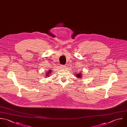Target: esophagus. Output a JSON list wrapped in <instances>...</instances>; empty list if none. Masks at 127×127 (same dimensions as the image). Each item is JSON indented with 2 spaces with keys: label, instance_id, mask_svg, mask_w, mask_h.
Here are the masks:
<instances>
[{
  "label": "esophagus",
  "instance_id": "34e87169",
  "mask_svg": "<svg viewBox=\"0 0 127 127\" xmlns=\"http://www.w3.org/2000/svg\"><path fill=\"white\" fill-rule=\"evenodd\" d=\"M60 67H61V68H65L66 67V65H61Z\"/></svg>",
  "mask_w": 127,
  "mask_h": 127
}]
</instances>
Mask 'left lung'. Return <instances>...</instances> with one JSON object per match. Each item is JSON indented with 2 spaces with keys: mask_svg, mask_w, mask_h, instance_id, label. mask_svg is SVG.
<instances>
[{
  "mask_svg": "<svg viewBox=\"0 0 127 127\" xmlns=\"http://www.w3.org/2000/svg\"><path fill=\"white\" fill-rule=\"evenodd\" d=\"M81 73H79V74H76V77H79V78H80L81 77V76H82V75H81Z\"/></svg>",
  "mask_w": 127,
  "mask_h": 127,
  "instance_id": "obj_1",
  "label": "left lung"
}]
</instances>
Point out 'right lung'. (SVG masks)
<instances>
[{
    "instance_id": "add662e5",
    "label": "right lung",
    "mask_w": 127,
    "mask_h": 127,
    "mask_svg": "<svg viewBox=\"0 0 127 127\" xmlns=\"http://www.w3.org/2000/svg\"><path fill=\"white\" fill-rule=\"evenodd\" d=\"M51 70H49V71H48V72H46V73H48V74H47V75H48V76H49L50 75V74L51 73Z\"/></svg>"
}]
</instances>
